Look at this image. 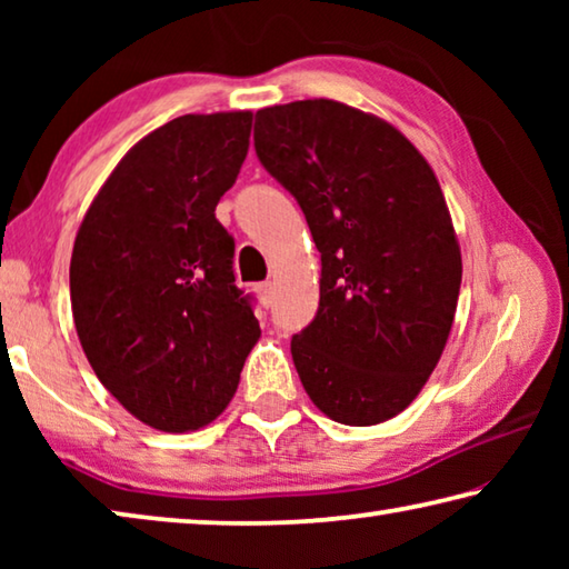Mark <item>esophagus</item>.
Instances as JSON below:
<instances>
[{"label": "esophagus", "mask_w": 569, "mask_h": 569, "mask_svg": "<svg viewBox=\"0 0 569 569\" xmlns=\"http://www.w3.org/2000/svg\"><path fill=\"white\" fill-rule=\"evenodd\" d=\"M256 293H258V298H261V303L268 306V303H271V296H273V283L271 281L258 283L256 286Z\"/></svg>", "instance_id": "esophagus-1"}]
</instances>
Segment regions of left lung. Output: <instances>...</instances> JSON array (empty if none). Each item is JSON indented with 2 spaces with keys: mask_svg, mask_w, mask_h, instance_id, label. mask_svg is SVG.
<instances>
[{
  "mask_svg": "<svg viewBox=\"0 0 569 569\" xmlns=\"http://www.w3.org/2000/svg\"><path fill=\"white\" fill-rule=\"evenodd\" d=\"M253 146L321 253L319 311L291 339L306 393L349 427L397 417L445 351L461 286L435 172L397 128L333 100L258 110Z\"/></svg>",
  "mask_w": 569,
  "mask_h": 569,
  "instance_id": "left-lung-1",
  "label": "left lung"
}]
</instances>
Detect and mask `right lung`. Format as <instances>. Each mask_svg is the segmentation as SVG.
I'll list each match as a JSON object with an SVG mask.
<instances>
[{
	"label": "right lung",
	"instance_id": "right-lung-1",
	"mask_svg": "<svg viewBox=\"0 0 569 569\" xmlns=\"http://www.w3.org/2000/svg\"><path fill=\"white\" fill-rule=\"evenodd\" d=\"M250 112L182 114L142 138L74 238L72 316L102 387L160 431L213 421L261 326L216 218L248 156Z\"/></svg>",
	"mask_w": 569,
	"mask_h": 569
}]
</instances>
